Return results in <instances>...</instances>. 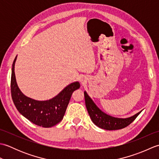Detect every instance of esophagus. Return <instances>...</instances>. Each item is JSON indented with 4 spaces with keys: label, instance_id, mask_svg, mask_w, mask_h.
<instances>
[{
    "label": "esophagus",
    "instance_id": "esophagus-1",
    "mask_svg": "<svg viewBox=\"0 0 159 159\" xmlns=\"http://www.w3.org/2000/svg\"><path fill=\"white\" fill-rule=\"evenodd\" d=\"M80 82H81V83L82 84H84V83H85V80H84V79H80Z\"/></svg>",
    "mask_w": 159,
    "mask_h": 159
}]
</instances>
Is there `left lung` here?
Returning <instances> with one entry per match:
<instances>
[{
    "mask_svg": "<svg viewBox=\"0 0 159 159\" xmlns=\"http://www.w3.org/2000/svg\"><path fill=\"white\" fill-rule=\"evenodd\" d=\"M84 96H85L87 110L88 111L91 119H92L93 124H95L97 126L104 130H119L126 127L133 122L141 112L140 111L133 116L124 118H124L114 117L102 112L96 105V104L91 99V98L88 96L86 92H84Z\"/></svg>",
    "mask_w": 159,
    "mask_h": 159,
    "instance_id": "left-lung-1",
    "label": "left lung"
}]
</instances>
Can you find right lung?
<instances>
[{
  "mask_svg": "<svg viewBox=\"0 0 159 159\" xmlns=\"http://www.w3.org/2000/svg\"><path fill=\"white\" fill-rule=\"evenodd\" d=\"M17 56L12 65L11 93L16 109L24 117L38 126L50 128L63 120L67 107L74 91L80 88V83L74 82L65 87L58 95L46 101L30 98L21 92L17 85L14 66Z\"/></svg>",
  "mask_w": 159,
  "mask_h": 159,
  "instance_id": "add662e5",
  "label": "right lung"
}]
</instances>
